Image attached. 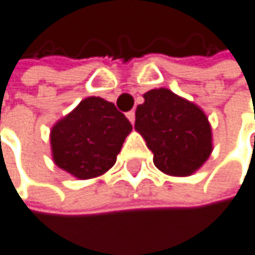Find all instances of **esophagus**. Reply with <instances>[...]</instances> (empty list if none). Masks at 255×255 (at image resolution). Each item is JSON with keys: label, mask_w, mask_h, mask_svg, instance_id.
Masks as SVG:
<instances>
[{"label": "esophagus", "mask_w": 255, "mask_h": 255, "mask_svg": "<svg viewBox=\"0 0 255 255\" xmlns=\"http://www.w3.org/2000/svg\"><path fill=\"white\" fill-rule=\"evenodd\" d=\"M127 118H128V121H130L131 124H134V121H136V112H134V110L128 112V113H127Z\"/></svg>", "instance_id": "1"}]
</instances>
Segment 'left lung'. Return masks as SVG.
I'll use <instances>...</instances> for the list:
<instances>
[{"label": "left lung", "instance_id": "obj_1", "mask_svg": "<svg viewBox=\"0 0 255 255\" xmlns=\"http://www.w3.org/2000/svg\"><path fill=\"white\" fill-rule=\"evenodd\" d=\"M134 128L154 154V164L169 176H190L211 157L212 128L205 112L167 88L143 94Z\"/></svg>", "mask_w": 255, "mask_h": 255}]
</instances>
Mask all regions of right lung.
I'll return each instance as SVG.
<instances>
[{"mask_svg":"<svg viewBox=\"0 0 255 255\" xmlns=\"http://www.w3.org/2000/svg\"><path fill=\"white\" fill-rule=\"evenodd\" d=\"M131 130L113 103L88 97L52 127L53 163L77 179L98 178L113 167Z\"/></svg>","mask_w":255,"mask_h":255,"instance_id":"1","label":"right lung"}]
</instances>
